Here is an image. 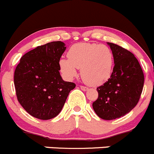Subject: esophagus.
I'll return each instance as SVG.
<instances>
[{"instance_id":"1","label":"esophagus","mask_w":154,"mask_h":154,"mask_svg":"<svg viewBox=\"0 0 154 154\" xmlns=\"http://www.w3.org/2000/svg\"><path fill=\"white\" fill-rule=\"evenodd\" d=\"M80 89H81L82 90H84V91H86V90H88V87H85V86H80Z\"/></svg>"}]
</instances>
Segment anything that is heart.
Returning a JSON list of instances; mask_svg holds the SVG:
<instances>
[{
	"label": "heart",
	"instance_id": "heart-1",
	"mask_svg": "<svg viewBox=\"0 0 154 154\" xmlns=\"http://www.w3.org/2000/svg\"><path fill=\"white\" fill-rule=\"evenodd\" d=\"M67 58L59 60L63 75L68 79L77 76V69L81 70V77L89 85L98 86L107 81L112 74L114 57L111 48L106 45L80 42L73 45Z\"/></svg>",
	"mask_w": 154,
	"mask_h": 154
}]
</instances>
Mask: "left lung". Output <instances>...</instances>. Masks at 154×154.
Segmentation results:
<instances>
[{"label": "left lung", "mask_w": 154, "mask_h": 154, "mask_svg": "<svg viewBox=\"0 0 154 154\" xmlns=\"http://www.w3.org/2000/svg\"><path fill=\"white\" fill-rule=\"evenodd\" d=\"M114 57L110 78L98 87V98L93 103L101 119L112 120L128 113L140 100L144 83L141 67L133 53L114 43L108 42Z\"/></svg>", "instance_id": "obj_1"}]
</instances>
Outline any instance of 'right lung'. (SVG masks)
I'll use <instances>...</instances> for the list:
<instances>
[{
  "instance_id": "obj_1",
  "label": "right lung",
  "mask_w": 154,
  "mask_h": 154,
  "mask_svg": "<svg viewBox=\"0 0 154 154\" xmlns=\"http://www.w3.org/2000/svg\"><path fill=\"white\" fill-rule=\"evenodd\" d=\"M61 41L39 45L26 53L14 72L17 100L32 116L48 120L62 109L76 84L60 75L59 60L66 47Z\"/></svg>"
}]
</instances>
